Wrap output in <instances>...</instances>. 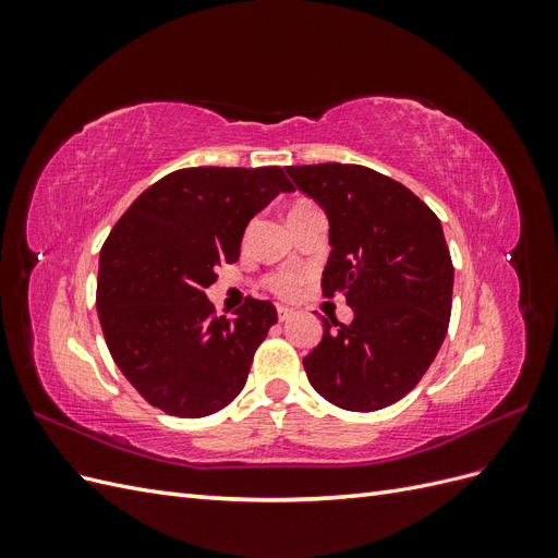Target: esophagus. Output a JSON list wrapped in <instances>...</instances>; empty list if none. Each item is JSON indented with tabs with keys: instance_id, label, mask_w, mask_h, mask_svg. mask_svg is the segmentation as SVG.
<instances>
[{
	"instance_id": "obj_1",
	"label": "esophagus",
	"mask_w": 558,
	"mask_h": 558,
	"mask_svg": "<svg viewBox=\"0 0 558 558\" xmlns=\"http://www.w3.org/2000/svg\"><path fill=\"white\" fill-rule=\"evenodd\" d=\"M293 310H289V307H277V316H279V320H289V318H293Z\"/></svg>"
}]
</instances>
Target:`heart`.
I'll return each instance as SVG.
<instances>
[{
	"instance_id": "1",
	"label": "heart",
	"mask_w": 558,
	"mask_h": 558,
	"mask_svg": "<svg viewBox=\"0 0 558 558\" xmlns=\"http://www.w3.org/2000/svg\"><path fill=\"white\" fill-rule=\"evenodd\" d=\"M305 207H312L310 202H298V205L291 209V214H293V211H300V209H305ZM300 281H302V275H300V272H291V269H281V272H275V275H269V277L265 279L267 289L275 291V293L281 295V298L293 295V293L298 291Z\"/></svg>"
}]
</instances>
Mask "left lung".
Segmentation results:
<instances>
[{
    "mask_svg": "<svg viewBox=\"0 0 558 558\" xmlns=\"http://www.w3.org/2000/svg\"><path fill=\"white\" fill-rule=\"evenodd\" d=\"M326 211V298L342 293L349 326L324 318L302 359L310 384L349 412H375L408 396L440 351L451 316L453 265L440 218L402 183L363 165L286 167Z\"/></svg>",
    "mask_w": 558,
    "mask_h": 558,
    "instance_id": "left-lung-1",
    "label": "left lung"
}]
</instances>
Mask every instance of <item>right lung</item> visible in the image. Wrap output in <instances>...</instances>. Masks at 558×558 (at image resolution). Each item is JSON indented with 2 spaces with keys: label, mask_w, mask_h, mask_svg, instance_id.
Returning a JSON list of instances; mask_svg holds the SVG:
<instances>
[{
  "label": "right lung",
  "mask_w": 558,
  "mask_h": 558,
  "mask_svg": "<svg viewBox=\"0 0 558 558\" xmlns=\"http://www.w3.org/2000/svg\"><path fill=\"white\" fill-rule=\"evenodd\" d=\"M293 183L272 167H189L162 177L118 218L99 253L97 314L109 353L154 408L172 416L223 410L277 324L269 300L216 316V267L238 263L248 221Z\"/></svg>",
  "instance_id": "add662e5"
}]
</instances>
